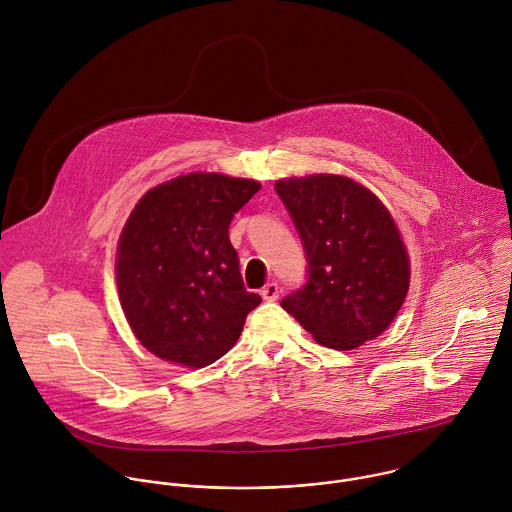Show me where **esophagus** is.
I'll return each instance as SVG.
<instances>
[{
  "instance_id": "esophagus-1",
  "label": "esophagus",
  "mask_w": 512,
  "mask_h": 512,
  "mask_svg": "<svg viewBox=\"0 0 512 512\" xmlns=\"http://www.w3.org/2000/svg\"><path fill=\"white\" fill-rule=\"evenodd\" d=\"M261 297H263L265 301H269V303L277 301V299H279V285H277V283L265 285V287L261 289Z\"/></svg>"
}]
</instances>
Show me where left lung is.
<instances>
[{
	"mask_svg": "<svg viewBox=\"0 0 512 512\" xmlns=\"http://www.w3.org/2000/svg\"><path fill=\"white\" fill-rule=\"evenodd\" d=\"M307 255V283L281 301L312 338L354 350L380 336L409 289V257L386 205L334 174L275 184Z\"/></svg>",
	"mask_w": 512,
	"mask_h": 512,
	"instance_id": "1",
	"label": "left lung"
}]
</instances>
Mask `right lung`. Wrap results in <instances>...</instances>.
Returning a JSON list of instances; mask_svg holds the SVG:
<instances>
[{
  "mask_svg": "<svg viewBox=\"0 0 512 512\" xmlns=\"http://www.w3.org/2000/svg\"><path fill=\"white\" fill-rule=\"evenodd\" d=\"M261 184L194 172L146 192L116 249V285L140 344L158 358L204 368L239 338L261 303L239 273L229 223Z\"/></svg>",
  "mask_w": 512,
  "mask_h": 512,
  "instance_id": "right-lung-1",
  "label": "right lung"
}]
</instances>
